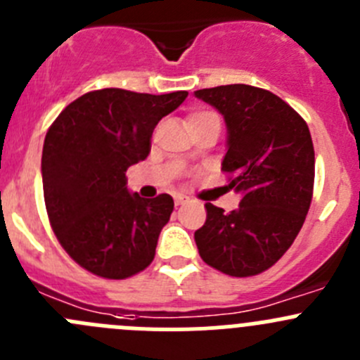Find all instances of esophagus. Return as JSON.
<instances>
[{"label":"esophagus","instance_id":"34e87169","mask_svg":"<svg viewBox=\"0 0 360 360\" xmlns=\"http://www.w3.org/2000/svg\"><path fill=\"white\" fill-rule=\"evenodd\" d=\"M187 201H189V198H186V196H174V205H176V207H180V205L187 203Z\"/></svg>","mask_w":360,"mask_h":360}]
</instances>
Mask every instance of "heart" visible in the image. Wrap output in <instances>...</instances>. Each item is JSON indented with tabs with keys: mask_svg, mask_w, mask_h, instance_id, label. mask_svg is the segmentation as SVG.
<instances>
[{
	"mask_svg": "<svg viewBox=\"0 0 360 360\" xmlns=\"http://www.w3.org/2000/svg\"><path fill=\"white\" fill-rule=\"evenodd\" d=\"M203 115H208V111H201V112H194L193 116H191L189 120H194V118H200V116H203Z\"/></svg>",
	"mask_w": 360,
	"mask_h": 360,
	"instance_id": "heart-1",
	"label": "heart"
}]
</instances>
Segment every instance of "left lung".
Returning <instances> with one entry per match:
<instances>
[{
  "mask_svg": "<svg viewBox=\"0 0 360 360\" xmlns=\"http://www.w3.org/2000/svg\"><path fill=\"white\" fill-rule=\"evenodd\" d=\"M224 116L228 152L222 171L242 194L226 214L207 203L194 233L207 265L233 277L265 272L299 235L314 186V148L307 123L283 98L249 84L194 91Z\"/></svg>",
  "mask_w": 360,
  "mask_h": 360,
  "instance_id": "obj_1",
  "label": "left lung"
}]
</instances>
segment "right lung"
I'll use <instances>...</instances> for the list:
<instances>
[{
    "label": "right lung",
    "instance_id": "right-lung-1",
    "mask_svg": "<svg viewBox=\"0 0 360 360\" xmlns=\"http://www.w3.org/2000/svg\"><path fill=\"white\" fill-rule=\"evenodd\" d=\"M187 95L88 91L49 127L42 150L47 215L61 248L88 272L127 279L152 263L173 198L131 194L125 173L148 157L155 125Z\"/></svg>",
    "mask_w": 360,
    "mask_h": 360
}]
</instances>
